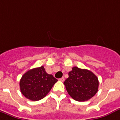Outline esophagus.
<instances>
[{"label": "esophagus", "instance_id": "esophagus-1", "mask_svg": "<svg viewBox=\"0 0 120 120\" xmlns=\"http://www.w3.org/2000/svg\"><path fill=\"white\" fill-rule=\"evenodd\" d=\"M59 81H64V77H63V78H61L59 79Z\"/></svg>", "mask_w": 120, "mask_h": 120}]
</instances>
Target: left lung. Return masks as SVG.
I'll list each match as a JSON object with an SVG mask.
<instances>
[{
	"mask_svg": "<svg viewBox=\"0 0 120 120\" xmlns=\"http://www.w3.org/2000/svg\"><path fill=\"white\" fill-rule=\"evenodd\" d=\"M64 84L70 96L78 101H85L98 92L99 81L91 71L73 67Z\"/></svg>",
	"mask_w": 120,
	"mask_h": 120,
	"instance_id": "left-lung-1",
	"label": "left lung"
}]
</instances>
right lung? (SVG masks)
I'll list each match as a JSON object with an SVG mask.
<instances>
[{
  "label": "right lung",
  "instance_id": "obj_1",
  "mask_svg": "<svg viewBox=\"0 0 120 120\" xmlns=\"http://www.w3.org/2000/svg\"><path fill=\"white\" fill-rule=\"evenodd\" d=\"M57 81L52 75L45 72L44 66L29 70L20 81V91L29 100L39 101L45 97Z\"/></svg>",
  "mask_w": 120,
  "mask_h": 120
}]
</instances>
